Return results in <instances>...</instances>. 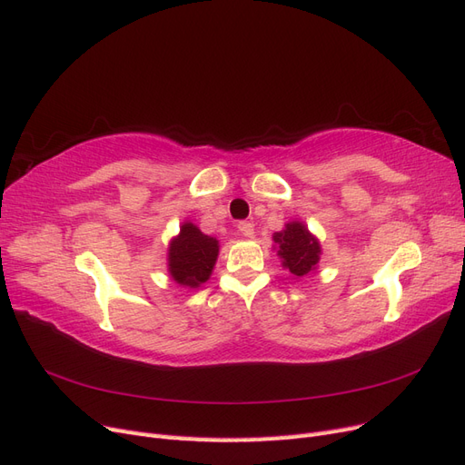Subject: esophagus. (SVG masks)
<instances>
[{
    "instance_id": "34e87169",
    "label": "esophagus",
    "mask_w": 465,
    "mask_h": 465,
    "mask_svg": "<svg viewBox=\"0 0 465 465\" xmlns=\"http://www.w3.org/2000/svg\"><path fill=\"white\" fill-rule=\"evenodd\" d=\"M237 230L242 232V235H245V237H252L254 235V226L251 222H247V220H242L237 223Z\"/></svg>"
}]
</instances>
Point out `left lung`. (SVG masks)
<instances>
[{
	"mask_svg": "<svg viewBox=\"0 0 465 465\" xmlns=\"http://www.w3.org/2000/svg\"><path fill=\"white\" fill-rule=\"evenodd\" d=\"M278 243V254L283 259V266L290 268L295 276H305L319 262L321 245L309 230L299 222H292L283 232L274 233Z\"/></svg>",
	"mask_w": 465,
	"mask_h": 465,
	"instance_id": "8db88e82",
	"label": "left lung"
}]
</instances>
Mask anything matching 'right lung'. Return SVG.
Masks as SVG:
<instances>
[{
	"instance_id": "add662e5",
	"label": "right lung",
	"mask_w": 465,
	"mask_h": 465,
	"mask_svg": "<svg viewBox=\"0 0 465 465\" xmlns=\"http://www.w3.org/2000/svg\"><path fill=\"white\" fill-rule=\"evenodd\" d=\"M218 257V242L204 235L193 223H183L182 232L170 243L168 264L172 278L182 286L197 288L211 276Z\"/></svg>"
}]
</instances>
